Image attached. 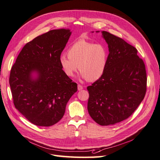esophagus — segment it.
I'll return each mask as SVG.
<instances>
[{"label":"esophagus","instance_id":"esophagus-1","mask_svg":"<svg viewBox=\"0 0 160 160\" xmlns=\"http://www.w3.org/2000/svg\"><path fill=\"white\" fill-rule=\"evenodd\" d=\"M82 89H83V86H82V85H80V84H78V90H82Z\"/></svg>","mask_w":160,"mask_h":160}]
</instances>
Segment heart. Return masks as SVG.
<instances>
[{"instance_id": "1", "label": "heart", "mask_w": 160, "mask_h": 160, "mask_svg": "<svg viewBox=\"0 0 160 160\" xmlns=\"http://www.w3.org/2000/svg\"><path fill=\"white\" fill-rule=\"evenodd\" d=\"M68 56L62 54L59 63L64 74L72 77L77 69L80 76L89 82L100 79L105 72L108 60V50L103 44H94L79 40L68 50Z\"/></svg>"}]
</instances>
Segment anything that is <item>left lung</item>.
<instances>
[{"instance_id": "1", "label": "left lung", "mask_w": 160, "mask_h": 160, "mask_svg": "<svg viewBox=\"0 0 160 160\" xmlns=\"http://www.w3.org/2000/svg\"><path fill=\"white\" fill-rule=\"evenodd\" d=\"M101 33L109 50L108 64L101 78L87 87L88 110L97 123L109 126L127 119L136 110L145 96L147 78L135 47L110 32Z\"/></svg>"}]
</instances>
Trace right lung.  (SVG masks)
Listing matches in <instances>:
<instances>
[{
	"instance_id": "add662e5",
	"label": "right lung",
	"mask_w": 160,
	"mask_h": 160,
	"mask_svg": "<svg viewBox=\"0 0 160 160\" xmlns=\"http://www.w3.org/2000/svg\"><path fill=\"white\" fill-rule=\"evenodd\" d=\"M72 34L52 30L36 37L20 51L9 84L15 108L38 126H51L62 118L77 84L63 72L59 57Z\"/></svg>"
}]
</instances>
